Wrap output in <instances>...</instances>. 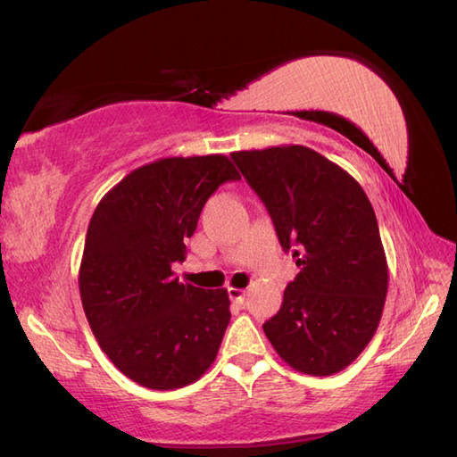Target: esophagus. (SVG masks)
I'll use <instances>...</instances> for the list:
<instances>
[{
  "mask_svg": "<svg viewBox=\"0 0 457 457\" xmlns=\"http://www.w3.org/2000/svg\"><path fill=\"white\" fill-rule=\"evenodd\" d=\"M228 295H230V300H232V302L242 303V302H245V295H246V292H245V290H240V287H228Z\"/></svg>",
  "mask_w": 457,
  "mask_h": 457,
  "instance_id": "esophagus-1",
  "label": "esophagus"
}]
</instances>
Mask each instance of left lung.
I'll use <instances>...</instances> for the list:
<instances>
[{
	"label": "left lung",
	"instance_id": "left-lung-1",
	"mask_svg": "<svg viewBox=\"0 0 457 457\" xmlns=\"http://www.w3.org/2000/svg\"><path fill=\"white\" fill-rule=\"evenodd\" d=\"M300 274L262 328L295 370L328 377L355 361L375 335L388 266L375 211L361 185L305 145L235 152Z\"/></svg>",
	"mask_w": 457,
	"mask_h": 457
}]
</instances>
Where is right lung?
Segmentation results:
<instances>
[{"label": "right lung", "mask_w": 457, "mask_h": 457, "mask_svg": "<svg viewBox=\"0 0 457 457\" xmlns=\"http://www.w3.org/2000/svg\"><path fill=\"white\" fill-rule=\"evenodd\" d=\"M238 179L225 155L165 157L137 167L98 203L80 300L98 345L134 383L181 388L215 361L230 321L228 294L181 284L171 268L185 260L207 199Z\"/></svg>", "instance_id": "right-lung-1"}]
</instances>
